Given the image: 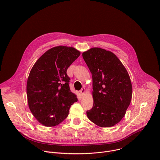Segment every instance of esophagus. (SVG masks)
<instances>
[{
	"mask_svg": "<svg viewBox=\"0 0 160 160\" xmlns=\"http://www.w3.org/2000/svg\"><path fill=\"white\" fill-rule=\"evenodd\" d=\"M85 92V88L83 87V88H82L80 90V93L81 95H83V94H84Z\"/></svg>",
	"mask_w": 160,
	"mask_h": 160,
	"instance_id": "1",
	"label": "esophagus"
}]
</instances>
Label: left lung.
<instances>
[{
	"label": "left lung",
	"instance_id": "left-lung-1",
	"mask_svg": "<svg viewBox=\"0 0 160 160\" xmlns=\"http://www.w3.org/2000/svg\"><path fill=\"white\" fill-rule=\"evenodd\" d=\"M82 56L92 77L94 104L87 117L99 127L115 125L125 116L132 96L126 68L115 54L104 49L91 48Z\"/></svg>",
	"mask_w": 160,
	"mask_h": 160
}]
</instances>
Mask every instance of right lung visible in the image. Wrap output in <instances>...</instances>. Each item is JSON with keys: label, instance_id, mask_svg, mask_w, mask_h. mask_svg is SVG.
<instances>
[{"label": "right lung", "instance_id": "obj_1", "mask_svg": "<svg viewBox=\"0 0 160 160\" xmlns=\"http://www.w3.org/2000/svg\"><path fill=\"white\" fill-rule=\"evenodd\" d=\"M80 52L72 47L57 46L45 52L30 72L27 94L29 108L39 123L54 127L66 118L78 99L71 92L66 72Z\"/></svg>", "mask_w": 160, "mask_h": 160}]
</instances>
